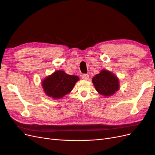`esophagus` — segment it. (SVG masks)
<instances>
[{"label":"esophagus","instance_id":"esophagus-1","mask_svg":"<svg viewBox=\"0 0 155 155\" xmlns=\"http://www.w3.org/2000/svg\"><path fill=\"white\" fill-rule=\"evenodd\" d=\"M81 78L83 79H84V80H87V79L89 78V76L88 74H83L82 77H81Z\"/></svg>","mask_w":155,"mask_h":155}]
</instances>
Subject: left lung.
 Masks as SVG:
<instances>
[{
  "mask_svg": "<svg viewBox=\"0 0 155 155\" xmlns=\"http://www.w3.org/2000/svg\"><path fill=\"white\" fill-rule=\"evenodd\" d=\"M92 81L97 92L105 97L114 95L120 89L118 78L107 70H101L93 77Z\"/></svg>",
  "mask_w": 155,
  "mask_h": 155,
  "instance_id": "8db88e82",
  "label": "left lung"
}]
</instances>
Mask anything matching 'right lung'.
<instances>
[{"mask_svg":"<svg viewBox=\"0 0 155 155\" xmlns=\"http://www.w3.org/2000/svg\"><path fill=\"white\" fill-rule=\"evenodd\" d=\"M79 77L57 70L42 81L41 85L46 95L53 99H61L72 91Z\"/></svg>","mask_w":155,"mask_h":155,"instance_id":"1","label":"right lung"}]
</instances>
